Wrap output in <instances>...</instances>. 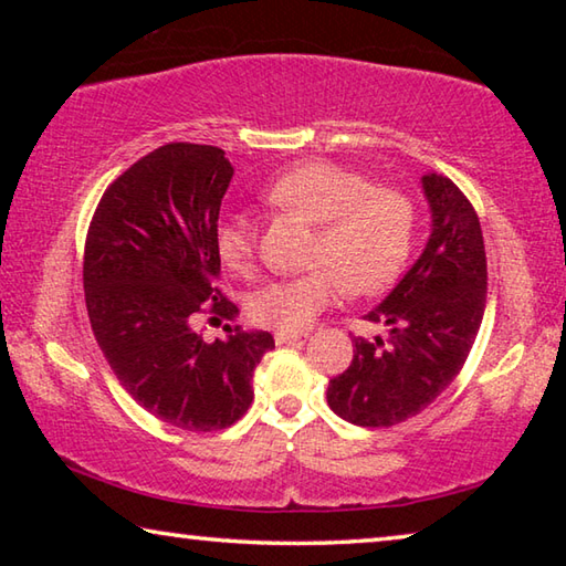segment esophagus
<instances>
[{
  "label": "esophagus",
  "mask_w": 566,
  "mask_h": 566,
  "mask_svg": "<svg viewBox=\"0 0 566 566\" xmlns=\"http://www.w3.org/2000/svg\"><path fill=\"white\" fill-rule=\"evenodd\" d=\"M304 339H306L304 334H290V332H276L274 334L276 347H284V344H302Z\"/></svg>",
  "instance_id": "34e87169"
}]
</instances>
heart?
Here are the masks:
<instances>
[{
    "label": "heart",
    "instance_id": "1",
    "mask_svg": "<svg viewBox=\"0 0 566 566\" xmlns=\"http://www.w3.org/2000/svg\"><path fill=\"white\" fill-rule=\"evenodd\" d=\"M276 209L319 224L312 264L327 270L272 280L249 294L254 324L276 332H304L339 296V286L371 294L395 282L415 239V207L397 189L371 187L349 167L304 161L282 171L264 189ZM252 219L227 212L214 227V247L227 270L247 272L254 260Z\"/></svg>",
    "mask_w": 566,
    "mask_h": 566
}]
</instances>
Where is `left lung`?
Masks as SVG:
<instances>
[{
	"label": "left lung",
	"mask_w": 566,
	"mask_h": 566,
	"mask_svg": "<svg viewBox=\"0 0 566 566\" xmlns=\"http://www.w3.org/2000/svg\"><path fill=\"white\" fill-rule=\"evenodd\" d=\"M432 232L419 260L379 306L364 314L387 339H352L354 357L329 379L334 415L357 427H395L452 385L482 327L486 254L479 217L452 179L421 177Z\"/></svg>",
	"instance_id": "1"
}]
</instances>
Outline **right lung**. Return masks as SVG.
<instances>
[{
	"mask_svg": "<svg viewBox=\"0 0 566 566\" xmlns=\"http://www.w3.org/2000/svg\"><path fill=\"white\" fill-rule=\"evenodd\" d=\"M232 175L219 147L149 151L104 191L84 247V300L102 354L139 407L187 432L234 424L274 347L270 332L239 324L212 344L195 329L202 310L212 319L239 312L214 286V227Z\"/></svg>",
	"mask_w": 566,
	"mask_h": 566,
	"instance_id": "right-lung-1",
	"label": "right lung"
}]
</instances>
